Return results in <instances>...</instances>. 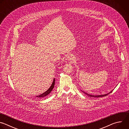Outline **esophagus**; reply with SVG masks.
I'll return each instance as SVG.
<instances>
[{
  "label": "esophagus",
  "instance_id": "obj_1",
  "mask_svg": "<svg viewBox=\"0 0 129 129\" xmlns=\"http://www.w3.org/2000/svg\"><path fill=\"white\" fill-rule=\"evenodd\" d=\"M72 59H73V57L71 56V55H68V56H67V57H66V59L69 61L72 60Z\"/></svg>",
  "mask_w": 129,
  "mask_h": 129
}]
</instances>
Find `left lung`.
Listing matches in <instances>:
<instances>
[{"label": "left lung", "mask_w": 129, "mask_h": 129, "mask_svg": "<svg viewBox=\"0 0 129 129\" xmlns=\"http://www.w3.org/2000/svg\"><path fill=\"white\" fill-rule=\"evenodd\" d=\"M81 91L83 92V93H84L85 94H86L87 96H90V97H91V98H100V97H103V96H106V95H108L109 94H110V93L112 92L113 90H111V91H110V92H109V93H107V94H101V95H92V94H90L87 93V92H85V91H82V90H81Z\"/></svg>", "instance_id": "1"}]
</instances>
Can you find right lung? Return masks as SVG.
<instances>
[{"label": "right lung", "mask_w": 129, "mask_h": 129, "mask_svg": "<svg viewBox=\"0 0 129 129\" xmlns=\"http://www.w3.org/2000/svg\"><path fill=\"white\" fill-rule=\"evenodd\" d=\"M54 84H55V79L54 78L53 80V82H52V83L51 85L50 86V87L49 88V89L47 91L44 92V93H42V94H41L39 95L36 96V97H37V98H44V97L46 96L47 95H48L51 92L52 90L53 89L54 86Z\"/></svg>", "instance_id": "obj_1"}]
</instances>
